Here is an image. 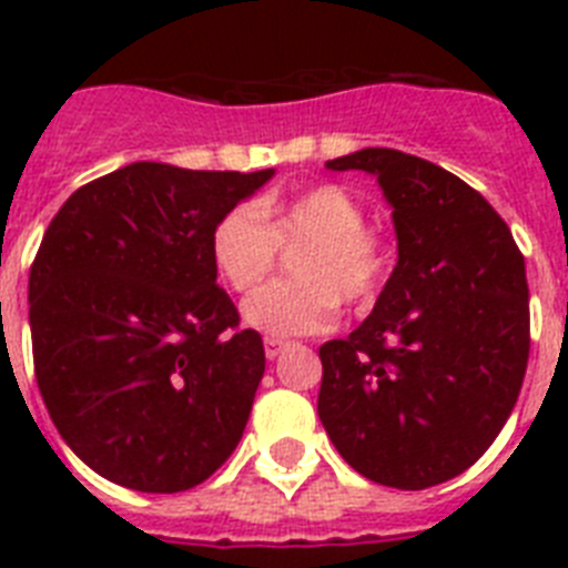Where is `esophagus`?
Here are the masks:
<instances>
[{
	"mask_svg": "<svg viewBox=\"0 0 568 568\" xmlns=\"http://www.w3.org/2000/svg\"><path fill=\"white\" fill-rule=\"evenodd\" d=\"M287 341H281V338H264V355H267L270 361H275L278 358L281 353H284V349H287Z\"/></svg>",
	"mask_w": 568,
	"mask_h": 568,
	"instance_id": "obj_1",
	"label": "esophagus"
}]
</instances>
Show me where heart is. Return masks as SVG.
Listing matches in <instances>:
<instances>
[{
  "mask_svg": "<svg viewBox=\"0 0 568 568\" xmlns=\"http://www.w3.org/2000/svg\"><path fill=\"white\" fill-rule=\"evenodd\" d=\"M298 281H278L250 295L241 318L273 338L324 333L346 307H369L389 275V241L364 224V204L341 184H315L287 199L239 204L210 235V258L233 293H250L273 273L278 247H300Z\"/></svg>",
  "mask_w": 568,
  "mask_h": 568,
  "instance_id": "1",
  "label": "heart"
}]
</instances>
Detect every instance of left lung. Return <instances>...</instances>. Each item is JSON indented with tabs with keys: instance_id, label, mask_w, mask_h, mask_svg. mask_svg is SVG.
<instances>
[{
	"instance_id": "left-lung-1",
	"label": "left lung",
	"mask_w": 568,
	"mask_h": 568,
	"mask_svg": "<svg viewBox=\"0 0 568 568\" xmlns=\"http://www.w3.org/2000/svg\"><path fill=\"white\" fill-rule=\"evenodd\" d=\"M378 179L398 264L369 318L321 346L318 418L375 484L426 489L469 469L515 409L529 287L511 230L478 190L389 148L327 162Z\"/></svg>"
}]
</instances>
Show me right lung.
Segmentation results:
<instances>
[{"mask_svg": "<svg viewBox=\"0 0 568 568\" xmlns=\"http://www.w3.org/2000/svg\"><path fill=\"white\" fill-rule=\"evenodd\" d=\"M275 170L133 162L84 184L28 281L33 369L64 444L135 491H184L239 446L264 344L215 284L210 235Z\"/></svg>", "mask_w": 568, "mask_h": 568, "instance_id": "1", "label": "right lung"}]
</instances>
